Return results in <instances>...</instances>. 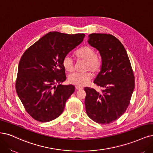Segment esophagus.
I'll use <instances>...</instances> for the list:
<instances>
[{
  "label": "esophagus",
  "mask_w": 153,
  "mask_h": 153,
  "mask_svg": "<svg viewBox=\"0 0 153 153\" xmlns=\"http://www.w3.org/2000/svg\"><path fill=\"white\" fill-rule=\"evenodd\" d=\"M83 87H81V86H76V90H82V89H83Z\"/></svg>",
  "instance_id": "esophagus-1"
}]
</instances>
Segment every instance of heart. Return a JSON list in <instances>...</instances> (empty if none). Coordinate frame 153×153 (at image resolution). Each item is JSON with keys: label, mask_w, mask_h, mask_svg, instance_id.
<instances>
[{"label": "heart", "mask_w": 153, "mask_h": 153, "mask_svg": "<svg viewBox=\"0 0 153 153\" xmlns=\"http://www.w3.org/2000/svg\"><path fill=\"white\" fill-rule=\"evenodd\" d=\"M78 59L86 61L84 67L85 71H91L94 73L98 72L101 67V62L96 56L95 50L92 47L86 45L76 52ZM62 66L66 71L71 72L74 70V62L70 56H66L62 59ZM92 78L91 72L73 73L68 76V81L76 86H85L89 83Z\"/></svg>", "instance_id": "heart-1"}]
</instances>
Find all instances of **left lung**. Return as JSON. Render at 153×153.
Returning <instances> with one entry per match:
<instances>
[{
  "label": "left lung",
  "instance_id": "obj_1",
  "mask_svg": "<svg viewBox=\"0 0 153 153\" xmlns=\"http://www.w3.org/2000/svg\"><path fill=\"white\" fill-rule=\"evenodd\" d=\"M88 42L99 51L101 71L94 83L103 88L101 92L85 87L86 113L94 122L109 124L127 110L135 87L134 72L124 46L114 36L92 33Z\"/></svg>",
  "mask_w": 153,
  "mask_h": 153
}]
</instances>
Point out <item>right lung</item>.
I'll list each match as a JSON object with an SVG mask.
<instances>
[{
  "instance_id": "1",
  "label": "right lung",
  "mask_w": 153,
  "mask_h": 153,
  "mask_svg": "<svg viewBox=\"0 0 153 153\" xmlns=\"http://www.w3.org/2000/svg\"><path fill=\"white\" fill-rule=\"evenodd\" d=\"M85 36L49 32L24 52L19 62L16 90L26 112L35 120L48 122L64 111L75 86L60 84L66 78L62 59Z\"/></svg>"
}]
</instances>
